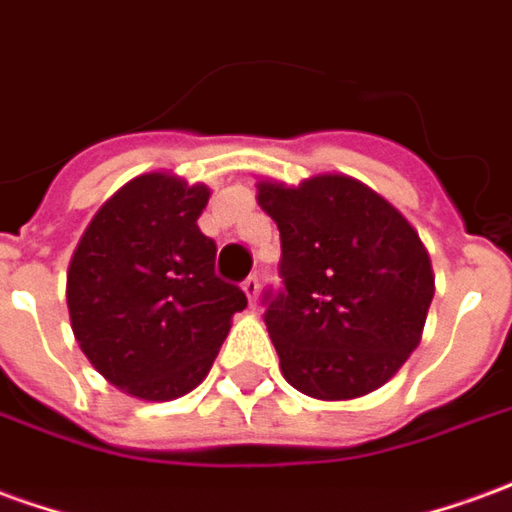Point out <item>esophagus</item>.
<instances>
[{
    "label": "esophagus",
    "mask_w": 512,
    "mask_h": 512,
    "mask_svg": "<svg viewBox=\"0 0 512 512\" xmlns=\"http://www.w3.org/2000/svg\"><path fill=\"white\" fill-rule=\"evenodd\" d=\"M244 293H246V299L255 305L257 302V293H260V280L257 277H246L244 280Z\"/></svg>",
    "instance_id": "34e87169"
}]
</instances>
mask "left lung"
Returning a JSON list of instances; mask_svg holds the SVG:
<instances>
[{"mask_svg": "<svg viewBox=\"0 0 512 512\" xmlns=\"http://www.w3.org/2000/svg\"><path fill=\"white\" fill-rule=\"evenodd\" d=\"M280 230L282 288L263 293L285 380L313 399L377 391L421 341L435 277L418 232L368 185L257 182Z\"/></svg>", "mask_w": 512, "mask_h": 512, "instance_id": "8db88e82", "label": "left lung"}]
</instances>
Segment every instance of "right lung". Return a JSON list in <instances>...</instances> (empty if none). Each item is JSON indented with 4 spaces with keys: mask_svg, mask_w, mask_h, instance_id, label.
Here are the masks:
<instances>
[{
    "mask_svg": "<svg viewBox=\"0 0 512 512\" xmlns=\"http://www.w3.org/2000/svg\"><path fill=\"white\" fill-rule=\"evenodd\" d=\"M207 199V185L141 174L99 207L71 257L74 338L105 380L146 402L194 391L246 307L196 224Z\"/></svg>",
    "mask_w": 512,
    "mask_h": 512,
    "instance_id": "add662e5",
    "label": "right lung"
}]
</instances>
